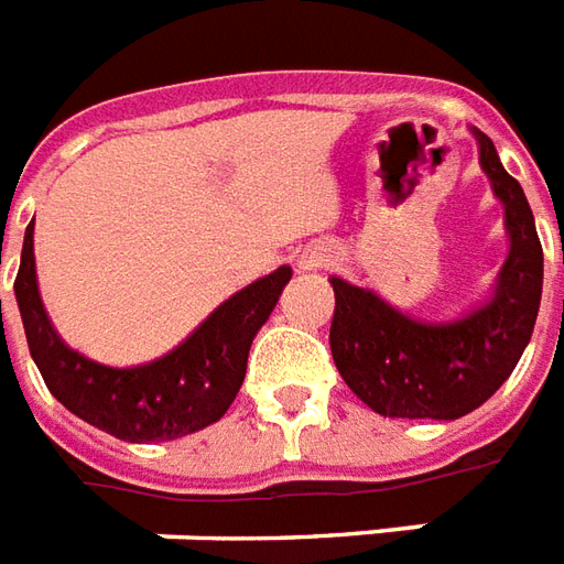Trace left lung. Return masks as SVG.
Instances as JSON below:
<instances>
[{"label": "left lung", "instance_id": "left-lung-1", "mask_svg": "<svg viewBox=\"0 0 564 564\" xmlns=\"http://www.w3.org/2000/svg\"><path fill=\"white\" fill-rule=\"evenodd\" d=\"M469 131L508 232V257L490 295L433 323L391 307L367 286L328 278L335 286L328 344L337 370L352 394L386 419L454 421L478 410L511 377L535 328L544 253L532 208L520 182L505 173L494 140Z\"/></svg>", "mask_w": 564, "mask_h": 564}]
</instances>
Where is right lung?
I'll use <instances>...</instances> for the list:
<instances>
[{"label": "right lung", "mask_w": 564, "mask_h": 564, "mask_svg": "<svg viewBox=\"0 0 564 564\" xmlns=\"http://www.w3.org/2000/svg\"><path fill=\"white\" fill-rule=\"evenodd\" d=\"M35 224L26 227L14 295L29 352L50 394L91 427L124 442H166L224 419L239 394L253 337L293 278L281 265L220 302L178 346L145 365L110 367L70 349L37 293Z\"/></svg>", "instance_id": "right-lung-1"}]
</instances>
